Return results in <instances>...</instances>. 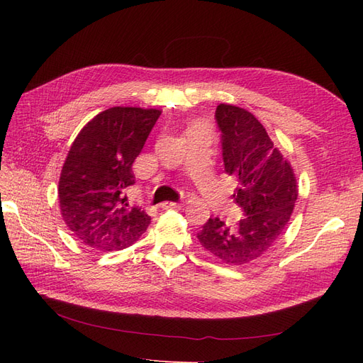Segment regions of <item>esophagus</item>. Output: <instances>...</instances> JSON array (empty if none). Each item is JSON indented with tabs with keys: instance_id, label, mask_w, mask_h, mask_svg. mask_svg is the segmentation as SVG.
I'll return each mask as SVG.
<instances>
[{
	"instance_id": "obj_1",
	"label": "esophagus",
	"mask_w": 363,
	"mask_h": 363,
	"mask_svg": "<svg viewBox=\"0 0 363 363\" xmlns=\"http://www.w3.org/2000/svg\"><path fill=\"white\" fill-rule=\"evenodd\" d=\"M184 204H183V201H180V203H171V201H164V203H162L160 204V207L162 208H180V207H183Z\"/></svg>"
}]
</instances>
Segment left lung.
I'll list each match as a JSON object with an SVG mask.
<instances>
[{
    "label": "left lung",
    "mask_w": 363,
    "mask_h": 363,
    "mask_svg": "<svg viewBox=\"0 0 363 363\" xmlns=\"http://www.w3.org/2000/svg\"><path fill=\"white\" fill-rule=\"evenodd\" d=\"M215 118L221 131L224 171L238 179L233 199L244 218L233 227L208 218L196 238L219 260L242 265L260 257L283 233L298 189L291 164L255 115L219 104Z\"/></svg>",
    "instance_id": "obj_1"
}]
</instances>
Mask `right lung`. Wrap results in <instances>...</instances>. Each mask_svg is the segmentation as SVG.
Masks as SVG:
<instances>
[{"instance_id":"add662e5","label":"right lung","mask_w":363,"mask_h":363,"mask_svg":"<svg viewBox=\"0 0 363 363\" xmlns=\"http://www.w3.org/2000/svg\"><path fill=\"white\" fill-rule=\"evenodd\" d=\"M160 116L156 108L112 107L87 123L72 142L59 180L63 221L83 244L123 250L145 232L151 218L131 207L135 159Z\"/></svg>"}]
</instances>
